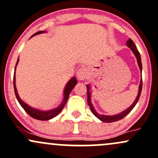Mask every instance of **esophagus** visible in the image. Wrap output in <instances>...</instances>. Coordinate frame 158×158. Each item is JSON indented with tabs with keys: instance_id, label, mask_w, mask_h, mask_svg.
I'll return each mask as SVG.
<instances>
[{
	"instance_id": "34e87169",
	"label": "esophagus",
	"mask_w": 158,
	"mask_h": 158,
	"mask_svg": "<svg viewBox=\"0 0 158 158\" xmlns=\"http://www.w3.org/2000/svg\"><path fill=\"white\" fill-rule=\"evenodd\" d=\"M88 76V72H87V69L85 67H80L76 73V76H77L78 79L79 80H84L85 79H86Z\"/></svg>"
}]
</instances>
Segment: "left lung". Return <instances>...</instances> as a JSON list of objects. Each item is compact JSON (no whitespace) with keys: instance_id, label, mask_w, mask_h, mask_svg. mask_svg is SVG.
<instances>
[{"instance_id":"left-lung-1","label":"left lung","mask_w":158,"mask_h":158,"mask_svg":"<svg viewBox=\"0 0 158 158\" xmlns=\"http://www.w3.org/2000/svg\"><path fill=\"white\" fill-rule=\"evenodd\" d=\"M127 46L129 48H131V49L132 50V52L133 54L136 56V60H137V63L139 65V67L140 71L142 73V70H143V67H142V61H141V57H140V54L139 52V51L137 50V48H136V45L134 44L133 41L130 38L129 40L127 41ZM142 88H143V79H141V81H140V84L139 86V93L137 97H136V100H134V102L133 103V104L129 107V108L127 109L126 110H124V112H121L120 114H117L115 115H100L99 114L98 112H97V111L95 110L94 107L93 106L92 103H91V92H90V87L89 85H87V94H88V104L89 106L90 109H91V112H93V114L96 116L98 118L100 119V121H103V122H106V123H110V122H114V121H117L122 119L123 118L125 117L126 115H127L128 113L131 112V111L134 108V106H136V103H137L139 99L140 94H141V91H142Z\"/></svg>"}]
</instances>
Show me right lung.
<instances>
[{
    "instance_id": "right-lung-1",
    "label": "right lung",
    "mask_w": 158,
    "mask_h": 158,
    "mask_svg": "<svg viewBox=\"0 0 158 158\" xmlns=\"http://www.w3.org/2000/svg\"><path fill=\"white\" fill-rule=\"evenodd\" d=\"M45 32H46L45 31H38V32L35 33L34 34H33L31 37H34V36L35 35H37V34H43V33H45ZM19 60V59L18 58V60H17V62H16V64H15V67L14 76H13V86H14L15 94V97H16L17 100H18L19 103V104L22 106V108L25 110V112H27L29 115L31 116V117L37 119V120H40V121H47V120H49V119L53 118L54 117L58 115V114L61 112V110H63L64 106H65L66 103H67L70 91H72L73 88L75 87L76 83H77V80H76V77H73L72 79H71L67 83V85L65 86V88H64V100L63 101H62V103L60 104L59 106L54 109V110H48V111H43L40 110H38V109L33 108V107H31L29 105H27V103H25L24 101H22V99H21L19 98V96L18 92H17L16 86H15V67H16L17 64H18Z\"/></svg>"
}]
</instances>
